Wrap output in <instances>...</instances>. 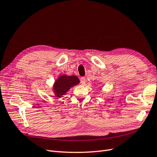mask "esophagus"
<instances>
[{
	"label": "esophagus",
	"instance_id": "34e87169",
	"mask_svg": "<svg viewBox=\"0 0 157 157\" xmlns=\"http://www.w3.org/2000/svg\"><path fill=\"white\" fill-rule=\"evenodd\" d=\"M80 82H81V83L82 84H85V82H86V79L85 77H82L80 78Z\"/></svg>",
	"mask_w": 157,
	"mask_h": 157
}]
</instances>
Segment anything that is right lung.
I'll list each match as a JSON object with an SVG mask.
<instances>
[{"label":"right lung","mask_w":157,"mask_h":157,"mask_svg":"<svg viewBox=\"0 0 157 157\" xmlns=\"http://www.w3.org/2000/svg\"><path fill=\"white\" fill-rule=\"evenodd\" d=\"M79 83V78L75 75L68 76L67 75H61L56 81L53 86L56 97L61 98L71 89L72 86Z\"/></svg>","instance_id":"add662e5"}]
</instances>
